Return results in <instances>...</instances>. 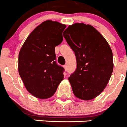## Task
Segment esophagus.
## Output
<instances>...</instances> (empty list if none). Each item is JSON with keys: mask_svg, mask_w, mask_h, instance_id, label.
Masks as SVG:
<instances>
[{"mask_svg": "<svg viewBox=\"0 0 127 127\" xmlns=\"http://www.w3.org/2000/svg\"><path fill=\"white\" fill-rule=\"evenodd\" d=\"M64 67L65 70H67V66L66 65H65L64 66Z\"/></svg>", "mask_w": 127, "mask_h": 127, "instance_id": "34e87169", "label": "esophagus"}]
</instances>
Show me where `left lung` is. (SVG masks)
<instances>
[{
    "instance_id": "left-lung-1",
    "label": "left lung",
    "mask_w": 127,
    "mask_h": 127,
    "mask_svg": "<svg viewBox=\"0 0 127 127\" xmlns=\"http://www.w3.org/2000/svg\"><path fill=\"white\" fill-rule=\"evenodd\" d=\"M63 35L77 61V68L69 77L74 94L84 100L93 99L102 92L111 76V49L90 25L74 23L69 26Z\"/></svg>"
}]
</instances>
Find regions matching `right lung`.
<instances>
[{"label": "right lung", "mask_w": 127, "mask_h": 127, "mask_svg": "<svg viewBox=\"0 0 127 127\" xmlns=\"http://www.w3.org/2000/svg\"><path fill=\"white\" fill-rule=\"evenodd\" d=\"M66 25L47 20L37 26L22 46L18 71L26 89L37 98L52 97L64 79V69L56 62L55 46L63 41Z\"/></svg>", "instance_id": "add662e5"}]
</instances>
